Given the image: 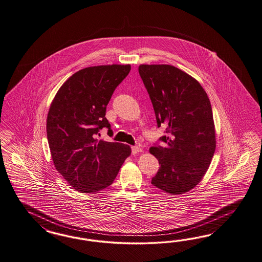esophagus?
I'll list each match as a JSON object with an SVG mask.
<instances>
[{"label": "esophagus", "mask_w": 262, "mask_h": 262, "mask_svg": "<svg viewBox=\"0 0 262 262\" xmlns=\"http://www.w3.org/2000/svg\"><path fill=\"white\" fill-rule=\"evenodd\" d=\"M139 152H142V149L138 146H132V153L137 154Z\"/></svg>", "instance_id": "obj_1"}]
</instances>
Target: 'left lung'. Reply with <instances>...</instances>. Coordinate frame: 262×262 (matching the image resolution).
<instances>
[{
	"label": "left lung",
	"instance_id": "1",
	"mask_svg": "<svg viewBox=\"0 0 262 262\" xmlns=\"http://www.w3.org/2000/svg\"><path fill=\"white\" fill-rule=\"evenodd\" d=\"M139 75L152 101L162 136L150 148L160 168L152 185L172 194L194 188L216 148L213 111L206 92L188 73L169 64H140ZM164 142L163 147L158 143Z\"/></svg>",
	"mask_w": 262,
	"mask_h": 262
}]
</instances>
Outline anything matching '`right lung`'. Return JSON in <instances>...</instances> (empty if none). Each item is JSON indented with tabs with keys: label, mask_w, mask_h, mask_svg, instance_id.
<instances>
[{
	"label": "right lung",
	"mask_w": 262,
	"mask_h": 262,
	"mask_svg": "<svg viewBox=\"0 0 262 262\" xmlns=\"http://www.w3.org/2000/svg\"><path fill=\"white\" fill-rule=\"evenodd\" d=\"M129 71V64L83 69L63 83L50 105L46 132L52 160L74 190L105 189L130 155L128 145L98 140L103 127L113 136L106 106Z\"/></svg>",
	"instance_id": "1"
}]
</instances>
